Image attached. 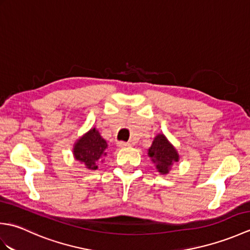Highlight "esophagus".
<instances>
[{
	"label": "esophagus",
	"mask_w": 250,
	"mask_h": 250,
	"mask_svg": "<svg viewBox=\"0 0 250 250\" xmlns=\"http://www.w3.org/2000/svg\"><path fill=\"white\" fill-rule=\"evenodd\" d=\"M117 145H118V147H120V148H124V147L130 146V143H128V142H118V143H117Z\"/></svg>",
	"instance_id": "esophagus-1"
}]
</instances>
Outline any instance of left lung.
<instances>
[{
    "label": "left lung",
    "mask_w": 250,
    "mask_h": 250,
    "mask_svg": "<svg viewBox=\"0 0 250 250\" xmlns=\"http://www.w3.org/2000/svg\"><path fill=\"white\" fill-rule=\"evenodd\" d=\"M149 157L152 159V162L156 163L158 171L162 174H167L172 164L178 161L176 149L169 144L163 134L157 135L153 140L149 148Z\"/></svg>",
    "instance_id": "1"
}]
</instances>
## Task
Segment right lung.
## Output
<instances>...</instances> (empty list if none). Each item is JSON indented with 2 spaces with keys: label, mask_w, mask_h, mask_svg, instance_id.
I'll use <instances>...</instances> for the list:
<instances>
[{
  "label": "right lung",
  "mask_w": 250,
  "mask_h": 250,
  "mask_svg": "<svg viewBox=\"0 0 250 250\" xmlns=\"http://www.w3.org/2000/svg\"><path fill=\"white\" fill-rule=\"evenodd\" d=\"M106 141L102 139L99 131L92 129L76 143L74 147V156L76 160L86 164L88 168L97 169L98 166L95 163L101 157L106 156Z\"/></svg>",
  "instance_id": "add662e5"
}]
</instances>
